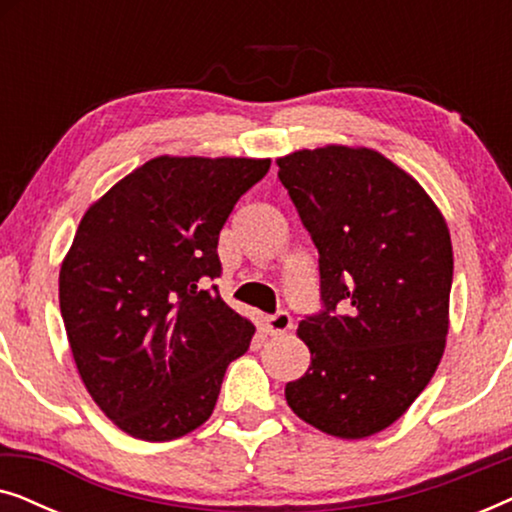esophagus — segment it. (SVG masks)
Segmentation results:
<instances>
[{
  "label": "esophagus",
  "mask_w": 512,
  "mask_h": 512,
  "mask_svg": "<svg viewBox=\"0 0 512 512\" xmlns=\"http://www.w3.org/2000/svg\"><path fill=\"white\" fill-rule=\"evenodd\" d=\"M263 326L270 335H284L286 331H291L293 321L289 317V312H277V314H270V317H265Z\"/></svg>",
  "instance_id": "34e87169"
}]
</instances>
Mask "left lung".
<instances>
[{"instance_id":"left-lung-1","label":"left lung","mask_w":512,"mask_h":512,"mask_svg":"<svg viewBox=\"0 0 512 512\" xmlns=\"http://www.w3.org/2000/svg\"><path fill=\"white\" fill-rule=\"evenodd\" d=\"M277 167L319 251L326 305L300 321L312 361L286 384V403L328 436H375L443 359L454 268L445 216L412 174L368 146L293 151Z\"/></svg>"}]
</instances>
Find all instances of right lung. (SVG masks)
I'll return each mask as SVG.
<instances>
[{
  "mask_svg": "<svg viewBox=\"0 0 512 512\" xmlns=\"http://www.w3.org/2000/svg\"><path fill=\"white\" fill-rule=\"evenodd\" d=\"M270 158L158 156L86 209L60 265V312L88 394L118 429L163 443L212 417L256 328L205 289L219 233Z\"/></svg>",
  "mask_w": 512,
  "mask_h": 512,
  "instance_id": "1",
  "label": "right lung"
}]
</instances>
